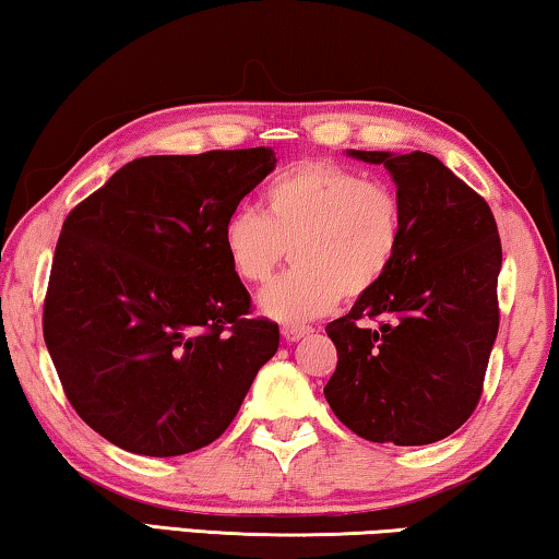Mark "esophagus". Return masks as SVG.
<instances>
[{"label": "esophagus", "mask_w": 559, "mask_h": 559, "mask_svg": "<svg viewBox=\"0 0 559 559\" xmlns=\"http://www.w3.org/2000/svg\"><path fill=\"white\" fill-rule=\"evenodd\" d=\"M309 332H312L309 328H297V324H285V328H282V337H285L287 342H297V340L307 337Z\"/></svg>", "instance_id": "34e87169"}]
</instances>
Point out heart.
I'll list each match as a JSON object with an SVG mask.
<instances>
[{"instance_id":"heart-1","label":"heart","mask_w":559,"mask_h":559,"mask_svg":"<svg viewBox=\"0 0 559 559\" xmlns=\"http://www.w3.org/2000/svg\"><path fill=\"white\" fill-rule=\"evenodd\" d=\"M264 212L237 207L222 225L231 272L260 285L285 260L292 267L260 295L264 314L305 324L342 297L357 302L382 285L405 239V210L392 187L332 159L282 171L262 194Z\"/></svg>"}]
</instances>
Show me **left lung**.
<instances>
[{
    "instance_id": "8db88e82",
    "label": "left lung",
    "mask_w": 559,
    "mask_h": 559,
    "mask_svg": "<svg viewBox=\"0 0 559 559\" xmlns=\"http://www.w3.org/2000/svg\"><path fill=\"white\" fill-rule=\"evenodd\" d=\"M349 154L390 169L405 239L382 285L328 324L337 369L324 397L362 440L402 448L444 440L483 397L500 330L495 214L432 154Z\"/></svg>"
}]
</instances>
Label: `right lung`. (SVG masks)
<instances>
[{
	"label": "right lung",
	"mask_w": 559,
	"mask_h": 559,
	"mask_svg": "<svg viewBox=\"0 0 559 559\" xmlns=\"http://www.w3.org/2000/svg\"><path fill=\"white\" fill-rule=\"evenodd\" d=\"M274 162L267 147L140 157L67 214L41 330L70 405L117 448L214 442L277 352L222 247Z\"/></svg>",
	"instance_id": "right-lung-1"
}]
</instances>
